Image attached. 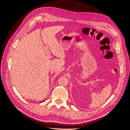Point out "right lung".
I'll list each match as a JSON object with an SVG mask.
<instances>
[{
  "instance_id": "obj_1",
  "label": "right lung",
  "mask_w": 130,
  "mask_h": 130,
  "mask_svg": "<svg viewBox=\"0 0 130 130\" xmlns=\"http://www.w3.org/2000/svg\"><path fill=\"white\" fill-rule=\"evenodd\" d=\"M45 101V100H44ZM44 101H41V102H40V103H43V102H44Z\"/></svg>"
}]
</instances>
